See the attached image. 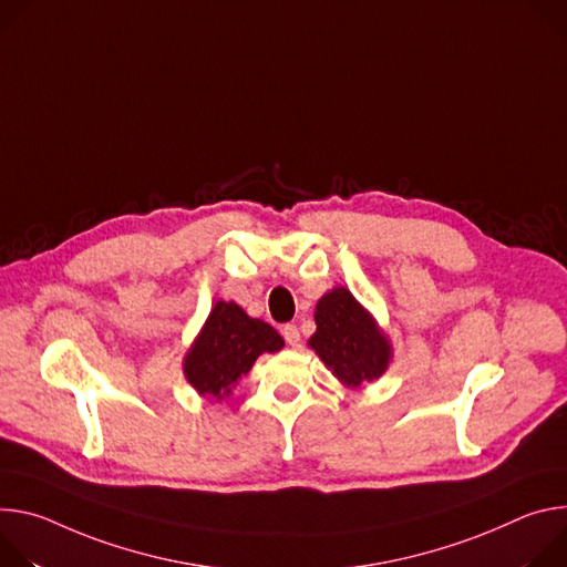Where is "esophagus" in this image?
Wrapping results in <instances>:
<instances>
[{
	"label": "esophagus",
	"instance_id": "esophagus-1",
	"mask_svg": "<svg viewBox=\"0 0 567 567\" xmlns=\"http://www.w3.org/2000/svg\"><path fill=\"white\" fill-rule=\"evenodd\" d=\"M281 333H284V338H286V342H288L290 347H297V344H299V329H297L295 324H286V327L281 329Z\"/></svg>",
	"mask_w": 567,
	"mask_h": 567
}]
</instances>
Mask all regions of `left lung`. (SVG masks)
<instances>
[{
	"instance_id": "left-lung-1",
	"label": "left lung",
	"mask_w": 567,
	"mask_h": 567,
	"mask_svg": "<svg viewBox=\"0 0 567 567\" xmlns=\"http://www.w3.org/2000/svg\"><path fill=\"white\" fill-rule=\"evenodd\" d=\"M316 324L308 347L344 388L358 390L385 373L392 344L347 288H333L318 301Z\"/></svg>"
}]
</instances>
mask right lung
I'll return each instance as SVG.
<instances>
[{
	"mask_svg": "<svg viewBox=\"0 0 567 567\" xmlns=\"http://www.w3.org/2000/svg\"><path fill=\"white\" fill-rule=\"evenodd\" d=\"M279 349L284 338L270 324L249 318L234 301H216L182 367L200 396L223 401L261 353Z\"/></svg>",
	"mask_w": 567,
	"mask_h": 567,
	"instance_id": "add662e5",
	"label": "right lung"
}]
</instances>
